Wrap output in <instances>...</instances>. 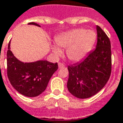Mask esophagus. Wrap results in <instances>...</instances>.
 Returning <instances> with one entry per match:
<instances>
[{"mask_svg": "<svg viewBox=\"0 0 123 123\" xmlns=\"http://www.w3.org/2000/svg\"><path fill=\"white\" fill-rule=\"evenodd\" d=\"M58 65H59V68H64V65L63 64V63H61V62H59Z\"/></svg>", "mask_w": 123, "mask_h": 123, "instance_id": "esophagus-1", "label": "esophagus"}]
</instances>
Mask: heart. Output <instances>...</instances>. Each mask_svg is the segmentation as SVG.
<instances>
[{
    "mask_svg": "<svg viewBox=\"0 0 123 123\" xmlns=\"http://www.w3.org/2000/svg\"><path fill=\"white\" fill-rule=\"evenodd\" d=\"M96 41V33L91 30L76 28L61 33L55 38L57 44L66 49V55L70 61L78 62L83 59ZM52 51L55 55L59 56L62 51L58 47L53 46Z\"/></svg>",
    "mask_w": 123,
    "mask_h": 123,
    "instance_id": "heart-1",
    "label": "heart"
}]
</instances>
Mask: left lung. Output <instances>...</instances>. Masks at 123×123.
<instances>
[{"instance_id":"left-lung-1","label":"left lung","mask_w":123,"mask_h":123,"mask_svg":"<svg viewBox=\"0 0 123 123\" xmlns=\"http://www.w3.org/2000/svg\"><path fill=\"white\" fill-rule=\"evenodd\" d=\"M96 28V48L82 62L68 67V91L79 99H86L97 93L105 86L111 74L110 41L99 26Z\"/></svg>"}]
</instances>
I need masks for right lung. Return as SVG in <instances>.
<instances>
[{"instance_id": "right-lung-1", "label": "right lung", "mask_w": 123, "mask_h": 123, "mask_svg": "<svg viewBox=\"0 0 123 123\" xmlns=\"http://www.w3.org/2000/svg\"><path fill=\"white\" fill-rule=\"evenodd\" d=\"M39 26L35 22H30ZM7 51V75L11 84L18 92L26 97L38 96L46 90L49 79L58 69L57 62L47 61L24 63L17 59L10 50Z\"/></svg>"}]
</instances>
